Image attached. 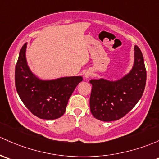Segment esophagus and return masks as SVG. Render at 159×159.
<instances>
[{
	"mask_svg": "<svg viewBox=\"0 0 159 159\" xmlns=\"http://www.w3.org/2000/svg\"><path fill=\"white\" fill-rule=\"evenodd\" d=\"M91 71H89V70H88V71L85 72L84 76H85V78H88L90 76H91Z\"/></svg>",
	"mask_w": 159,
	"mask_h": 159,
	"instance_id": "1",
	"label": "esophagus"
}]
</instances>
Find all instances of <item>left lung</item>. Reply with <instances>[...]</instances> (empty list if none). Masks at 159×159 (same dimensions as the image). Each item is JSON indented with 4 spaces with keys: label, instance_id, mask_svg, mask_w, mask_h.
<instances>
[{
    "label": "left lung",
    "instance_id": "obj_1",
    "mask_svg": "<svg viewBox=\"0 0 159 159\" xmlns=\"http://www.w3.org/2000/svg\"><path fill=\"white\" fill-rule=\"evenodd\" d=\"M134 64L131 71L116 81L91 79L90 108L96 119L104 122L123 117L135 106L144 92L146 70L141 50L134 46Z\"/></svg>",
    "mask_w": 159,
    "mask_h": 159
}]
</instances>
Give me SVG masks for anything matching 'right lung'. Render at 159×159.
Masks as SVG:
<instances>
[{"label":"right lung","mask_w":159,"mask_h":159,"mask_svg":"<svg viewBox=\"0 0 159 159\" xmlns=\"http://www.w3.org/2000/svg\"><path fill=\"white\" fill-rule=\"evenodd\" d=\"M25 43L20 51L15 68V85L18 95L27 109L40 119L55 120L66 112L68 99L83 78L64 77L41 80L30 69L26 62Z\"/></svg>","instance_id":"1"}]
</instances>
